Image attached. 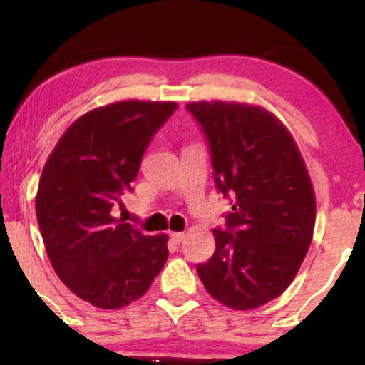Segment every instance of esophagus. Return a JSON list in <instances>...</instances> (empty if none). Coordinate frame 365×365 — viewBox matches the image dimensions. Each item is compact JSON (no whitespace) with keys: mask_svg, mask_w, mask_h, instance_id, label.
<instances>
[{"mask_svg":"<svg viewBox=\"0 0 365 365\" xmlns=\"http://www.w3.org/2000/svg\"><path fill=\"white\" fill-rule=\"evenodd\" d=\"M170 237H171V240L175 242V244H180V242H183V238H185V233H182V232H173Z\"/></svg>","mask_w":365,"mask_h":365,"instance_id":"34e87169","label":"esophagus"}]
</instances>
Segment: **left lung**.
Listing matches in <instances>:
<instances>
[{
	"label": "left lung",
	"instance_id": "left-lung-1",
	"mask_svg": "<svg viewBox=\"0 0 365 365\" xmlns=\"http://www.w3.org/2000/svg\"><path fill=\"white\" fill-rule=\"evenodd\" d=\"M206 137L215 183L232 204L216 249L197 264L206 290L238 311L287 290L311 245L316 199L304 159L273 113L242 103L187 104Z\"/></svg>",
	"mask_w": 365,
	"mask_h": 365
}]
</instances>
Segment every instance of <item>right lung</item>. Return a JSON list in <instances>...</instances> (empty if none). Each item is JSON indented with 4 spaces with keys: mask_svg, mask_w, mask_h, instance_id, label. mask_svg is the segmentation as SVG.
<instances>
[{
    "mask_svg": "<svg viewBox=\"0 0 365 365\" xmlns=\"http://www.w3.org/2000/svg\"><path fill=\"white\" fill-rule=\"evenodd\" d=\"M177 103L120 101L81 116L46 163L36 215L60 279L99 309L140 299L168 259V237L144 235L111 216L132 190L154 133Z\"/></svg>",
    "mask_w": 365,
    "mask_h": 365,
    "instance_id": "add662e5",
    "label": "right lung"
}]
</instances>
